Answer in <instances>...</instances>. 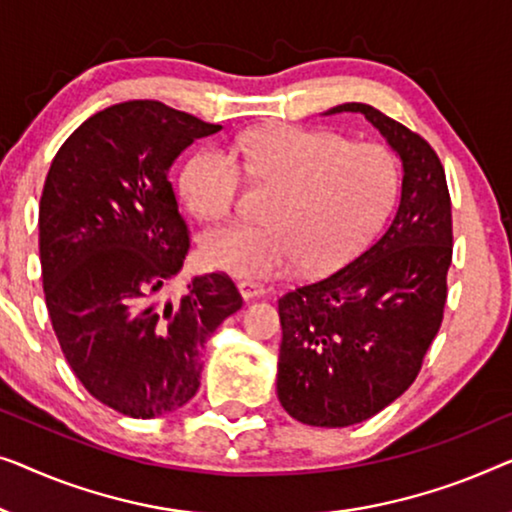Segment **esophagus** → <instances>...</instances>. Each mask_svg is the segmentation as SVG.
<instances>
[{"mask_svg":"<svg viewBox=\"0 0 512 512\" xmlns=\"http://www.w3.org/2000/svg\"><path fill=\"white\" fill-rule=\"evenodd\" d=\"M239 292H241L243 299L250 301V299L264 297L266 287H264L262 283H255V280H241V283H239Z\"/></svg>","mask_w":512,"mask_h":512,"instance_id":"esophagus-1","label":"esophagus"}]
</instances>
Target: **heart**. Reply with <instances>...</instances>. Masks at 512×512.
<instances>
[{"mask_svg": "<svg viewBox=\"0 0 512 512\" xmlns=\"http://www.w3.org/2000/svg\"><path fill=\"white\" fill-rule=\"evenodd\" d=\"M243 169L276 187L264 218L269 225H229L201 241L204 262L241 280L283 276L304 262L320 273L341 266L378 232L399 187L394 155L380 143L273 125L239 143ZM241 164L225 148L194 153L181 171V192L199 218L232 213Z\"/></svg>", "mask_w": 512, "mask_h": 512, "instance_id": "heart-1", "label": "heart"}]
</instances>
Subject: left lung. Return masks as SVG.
<instances>
[{
  "label": "left lung",
  "instance_id": "left-lung-1",
  "mask_svg": "<svg viewBox=\"0 0 512 512\" xmlns=\"http://www.w3.org/2000/svg\"><path fill=\"white\" fill-rule=\"evenodd\" d=\"M336 113H362L403 176L397 213L364 253L278 299V401L327 429L369 420L413 385L441 329L452 262L450 192L434 148L369 104L325 111Z\"/></svg>",
  "mask_w": 512,
  "mask_h": 512
}]
</instances>
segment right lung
Instances as JSON below:
<instances>
[{"label": "right lung", "instance_id": "add662e5", "mask_svg": "<svg viewBox=\"0 0 512 512\" xmlns=\"http://www.w3.org/2000/svg\"><path fill=\"white\" fill-rule=\"evenodd\" d=\"M220 129L134 99L85 120L50 164L39 204L50 322L85 390L122 415L150 420L185 406L206 341L243 306L225 273L160 299L190 250L169 171Z\"/></svg>", "mask_w": 512, "mask_h": 512}]
</instances>
